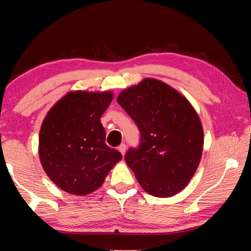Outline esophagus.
Returning a JSON list of instances; mask_svg holds the SVG:
<instances>
[{"instance_id": "34e87169", "label": "esophagus", "mask_w": 251, "mask_h": 251, "mask_svg": "<svg viewBox=\"0 0 251 251\" xmlns=\"http://www.w3.org/2000/svg\"><path fill=\"white\" fill-rule=\"evenodd\" d=\"M118 151H120L122 152V155L124 156L125 152H126V145H125V144H121V145L118 146Z\"/></svg>"}]
</instances>
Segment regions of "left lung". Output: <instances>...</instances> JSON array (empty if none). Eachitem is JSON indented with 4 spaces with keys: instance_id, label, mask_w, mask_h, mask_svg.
<instances>
[{
    "instance_id": "left-lung-1",
    "label": "left lung",
    "mask_w": 251,
    "mask_h": 251,
    "mask_svg": "<svg viewBox=\"0 0 251 251\" xmlns=\"http://www.w3.org/2000/svg\"><path fill=\"white\" fill-rule=\"evenodd\" d=\"M117 103L135 121L141 145L125 160L139 185L155 197H172L188 185L201 163L203 129L184 95L156 78L125 88Z\"/></svg>"
}]
</instances>
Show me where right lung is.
<instances>
[{
    "label": "right lung",
    "instance_id": "right-lung-1",
    "mask_svg": "<svg viewBox=\"0 0 251 251\" xmlns=\"http://www.w3.org/2000/svg\"><path fill=\"white\" fill-rule=\"evenodd\" d=\"M114 99L109 91H72L54 104L42 123L39 155L55 185L72 195L99 189L122 159L105 144L100 117Z\"/></svg>",
    "mask_w": 251,
    "mask_h": 251
}]
</instances>
